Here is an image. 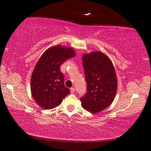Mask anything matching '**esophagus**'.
<instances>
[{"label": "esophagus", "mask_w": 151, "mask_h": 151, "mask_svg": "<svg viewBox=\"0 0 151 151\" xmlns=\"http://www.w3.org/2000/svg\"><path fill=\"white\" fill-rule=\"evenodd\" d=\"M70 91H71V93H74V91H75V89H74V87L70 88Z\"/></svg>", "instance_id": "34e87169"}]
</instances>
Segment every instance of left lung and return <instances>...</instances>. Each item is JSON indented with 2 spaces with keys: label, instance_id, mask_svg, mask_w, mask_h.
I'll return each mask as SVG.
<instances>
[{
  "label": "left lung",
  "instance_id": "left-lung-1",
  "mask_svg": "<svg viewBox=\"0 0 151 151\" xmlns=\"http://www.w3.org/2000/svg\"><path fill=\"white\" fill-rule=\"evenodd\" d=\"M82 63L86 93L80 99L84 109L98 113L110 106L117 90V79L111 61L101 52L85 54Z\"/></svg>",
  "mask_w": 151,
  "mask_h": 151
}]
</instances>
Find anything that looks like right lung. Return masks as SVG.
<instances>
[{
  "instance_id": "obj_1",
  "label": "right lung",
  "mask_w": 151,
  "mask_h": 151,
  "mask_svg": "<svg viewBox=\"0 0 151 151\" xmlns=\"http://www.w3.org/2000/svg\"><path fill=\"white\" fill-rule=\"evenodd\" d=\"M74 56L73 49L58 45L47 50L39 59L31 77V92L40 106L55 108L70 93L65 86L60 66Z\"/></svg>"
}]
</instances>
